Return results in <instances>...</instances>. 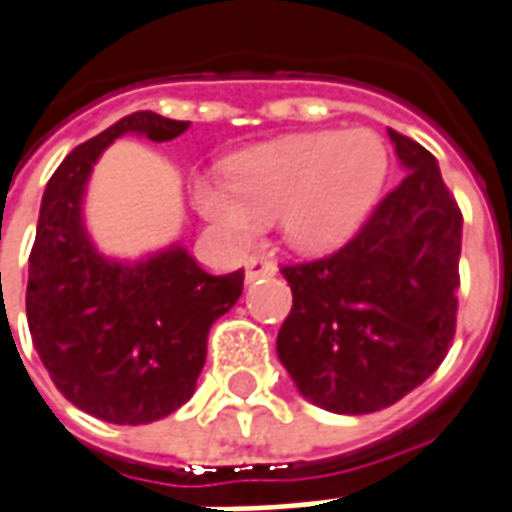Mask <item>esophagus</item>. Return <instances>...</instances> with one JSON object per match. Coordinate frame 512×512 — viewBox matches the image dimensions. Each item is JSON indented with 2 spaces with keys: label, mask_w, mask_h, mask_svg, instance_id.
I'll return each mask as SVG.
<instances>
[{
  "label": "esophagus",
  "mask_w": 512,
  "mask_h": 512,
  "mask_svg": "<svg viewBox=\"0 0 512 512\" xmlns=\"http://www.w3.org/2000/svg\"><path fill=\"white\" fill-rule=\"evenodd\" d=\"M277 274V263L263 255H252L246 260V282H257L263 277H274Z\"/></svg>",
  "instance_id": "1"
}]
</instances>
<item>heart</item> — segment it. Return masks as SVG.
Masks as SVG:
<instances>
[{"label":"heart","instance_id":"heart-1","mask_svg":"<svg viewBox=\"0 0 512 512\" xmlns=\"http://www.w3.org/2000/svg\"><path fill=\"white\" fill-rule=\"evenodd\" d=\"M230 185L196 180L194 199L207 219L235 238H252L260 221L280 216L299 249L346 241L380 194L388 152L371 130L307 132L238 155Z\"/></svg>","mask_w":512,"mask_h":512}]
</instances>
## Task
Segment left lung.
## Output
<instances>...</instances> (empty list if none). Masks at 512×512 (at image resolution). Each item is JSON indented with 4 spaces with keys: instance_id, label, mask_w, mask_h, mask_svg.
<instances>
[{
    "instance_id": "left-lung-1",
    "label": "left lung",
    "mask_w": 512,
    "mask_h": 512,
    "mask_svg": "<svg viewBox=\"0 0 512 512\" xmlns=\"http://www.w3.org/2000/svg\"><path fill=\"white\" fill-rule=\"evenodd\" d=\"M388 135L402 182L341 249L280 268L293 307L277 355L313 405L346 416L396 405L455 341L463 213L435 157Z\"/></svg>"
}]
</instances>
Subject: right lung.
<instances>
[{
    "instance_id": "right-lung-1",
    "label": "right lung",
    "mask_w": 512,
    "mask_h": 512,
    "mask_svg": "<svg viewBox=\"0 0 512 512\" xmlns=\"http://www.w3.org/2000/svg\"><path fill=\"white\" fill-rule=\"evenodd\" d=\"M188 121L138 110L85 141L57 166L41 199L30 252L27 324L57 391L110 424H149L194 396L207 332L244 293V268L207 274L185 249L138 266L110 263L80 219L96 157L124 132L171 141Z\"/></svg>"
}]
</instances>
